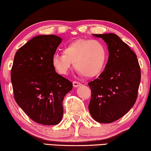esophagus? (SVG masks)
I'll return each instance as SVG.
<instances>
[{
  "mask_svg": "<svg viewBox=\"0 0 151 151\" xmlns=\"http://www.w3.org/2000/svg\"><path fill=\"white\" fill-rule=\"evenodd\" d=\"M73 85L74 87H77V86L81 85V83H80V82H79L74 81V82H73Z\"/></svg>",
  "mask_w": 151,
  "mask_h": 151,
  "instance_id": "esophagus-1",
  "label": "esophagus"
}]
</instances>
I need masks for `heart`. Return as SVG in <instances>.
Masks as SVG:
<instances>
[{
  "instance_id": "b5f03b06",
  "label": "heart",
  "mask_w": 151,
  "mask_h": 151,
  "mask_svg": "<svg viewBox=\"0 0 151 151\" xmlns=\"http://www.w3.org/2000/svg\"><path fill=\"white\" fill-rule=\"evenodd\" d=\"M107 57V49L101 41L79 39L66 45L63 54L55 53L51 64L59 74L66 75L73 63L76 69L84 76L92 78L103 71Z\"/></svg>"
}]
</instances>
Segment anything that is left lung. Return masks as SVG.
<instances>
[{
  "label": "left lung",
  "mask_w": 151,
  "mask_h": 151,
  "mask_svg": "<svg viewBox=\"0 0 151 151\" xmlns=\"http://www.w3.org/2000/svg\"><path fill=\"white\" fill-rule=\"evenodd\" d=\"M106 42L109 60L104 71L88 82L91 98L89 113L100 123L123 117L136 102L141 80L137 55L116 34H93Z\"/></svg>",
  "instance_id": "obj_1"
}]
</instances>
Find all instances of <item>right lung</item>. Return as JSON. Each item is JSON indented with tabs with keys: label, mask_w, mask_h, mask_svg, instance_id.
<instances>
[{
	"label": "right lung",
	"mask_w": 151,
	"mask_h": 151,
	"mask_svg": "<svg viewBox=\"0 0 151 151\" xmlns=\"http://www.w3.org/2000/svg\"><path fill=\"white\" fill-rule=\"evenodd\" d=\"M62 42L54 35L36 36L16 51L11 70L16 102L31 119L56 125L63 115L64 97L72 82L58 74L51 58Z\"/></svg>",
	"instance_id": "right-lung-1"
}]
</instances>
